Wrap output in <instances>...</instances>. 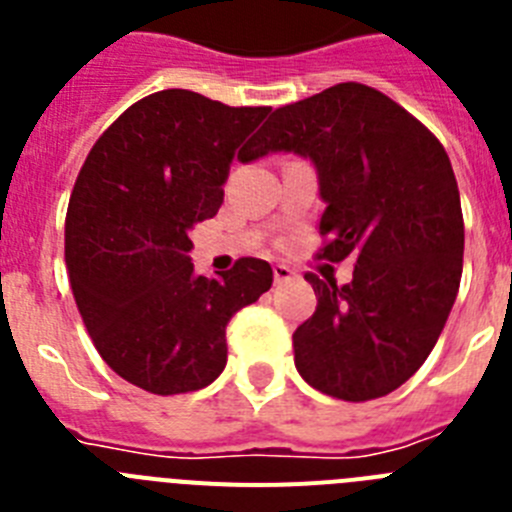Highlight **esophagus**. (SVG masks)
Returning a JSON list of instances; mask_svg holds the SVG:
<instances>
[{
    "label": "esophagus",
    "instance_id": "34e87169",
    "mask_svg": "<svg viewBox=\"0 0 512 512\" xmlns=\"http://www.w3.org/2000/svg\"><path fill=\"white\" fill-rule=\"evenodd\" d=\"M295 277H297V274H295V269H292V266L274 264V282H277V284L292 282V279H295Z\"/></svg>",
    "mask_w": 512,
    "mask_h": 512
}]
</instances>
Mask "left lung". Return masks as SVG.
<instances>
[{
    "label": "left lung",
    "instance_id": "left-lung-1",
    "mask_svg": "<svg viewBox=\"0 0 512 512\" xmlns=\"http://www.w3.org/2000/svg\"><path fill=\"white\" fill-rule=\"evenodd\" d=\"M269 151L318 169V259H356L341 287L305 274L318 307L292 336L297 372L346 402L390 395L428 359L459 292L464 217L449 156L405 107L356 81L271 112L241 161Z\"/></svg>",
    "mask_w": 512,
    "mask_h": 512
}]
</instances>
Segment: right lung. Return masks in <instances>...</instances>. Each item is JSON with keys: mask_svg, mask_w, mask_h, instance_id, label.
I'll return each instance as SVG.
<instances>
[{"mask_svg": "<svg viewBox=\"0 0 512 512\" xmlns=\"http://www.w3.org/2000/svg\"><path fill=\"white\" fill-rule=\"evenodd\" d=\"M271 107H228L189 89L130 104L99 135L66 212L76 307L112 372L151 395L215 382L225 328L274 282L261 259L197 277L189 230L223 205L235 148Z\"/></svg>", "mask_w": 512, "mask_h": 512, "instance_id": "right-lung-1", "label": "right lung"}]
</instances>
